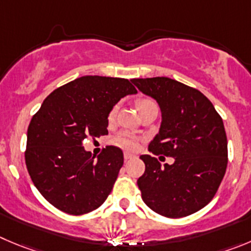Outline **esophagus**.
I'll return each instance as SVG.
<instances>
[{
  "instance_id": "1",
  "label": "esophagus",
  "mask_w": 251,
  "mask_h": 251,
  "mask_svg": "<svg viewBox=\"0 0 251 251\" xmlns=\"http://www.w3.org/2000/svg\"><path fill=\"white\" fill-rule=\"evenodd\" d=\"M132 157H133V154L130 153V152H125V153H124V158H125V160H130V158Z\"/></svg>"
}]
</instances>
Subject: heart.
Instances as JSON below:
<instances>
[{"label":"heart","instance_id":"1","mask_svg":"<svg viewBox=\"0 0 251 251\" xmlns=\"http://www.w3.org/2000/svg\"><path fill=\"white\" fill-rule=\"evenodd\" d=\"M149 105H156V102H154L152 99H150V98H140V99L136 101L137 110L142 109V107L145 106H149ZM116 110H118V106H112L111 109H110L109 114H107V119H109L110 121H112L115 119ZM112 142H114L116 146L123 147V149L136 150L137 146H139L140 139L137 136H135V135H132V133L123 132L115 137V139L112 140Z\"/></svg>","mask_w":251,"mask_h":251}]
</instances>
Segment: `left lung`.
<instances>
[{
  "label": "left lung",
  "mask_w": 251,
  "mask_h": 251,
  "mask_svg": "<svg viewBox=\"0 0 251 251\" xmlns=\"http://www.w3.org/2000/svg\"><path fill=\"white\" fill-rule=\"evenodd\" d=\"M153 98L162 124L149 151L142 154L145 173L137 179L144 202L167 218H182L213 200L228 165V141L221 115L200 90L166 76L132 79ZM175 158L161 168L154 155Z\"/></svg>",
  "instance_id": "left-lung-1"
}]
</instances>
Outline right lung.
<instances>
[{
    "instance_id": "obj_1",
    "label": "right lung",
    "mask_w": 251,
    "mask_h": 251,
    "mask_svg": "<svg viewBox=\"0 0 251 251\" xmlns=\"http://www.w3.org/2000/svg\"><path fill=\"white\" fill-rule=\"evenodd\" d=\"M136 93L127 79L86 75L44 99L28 126L25 160L30 179L51 205L81 215L105 202L124 165V153L106 146L95 160L83 142L107 135L110 109Z\"/></svg>"
}]
</instances>
